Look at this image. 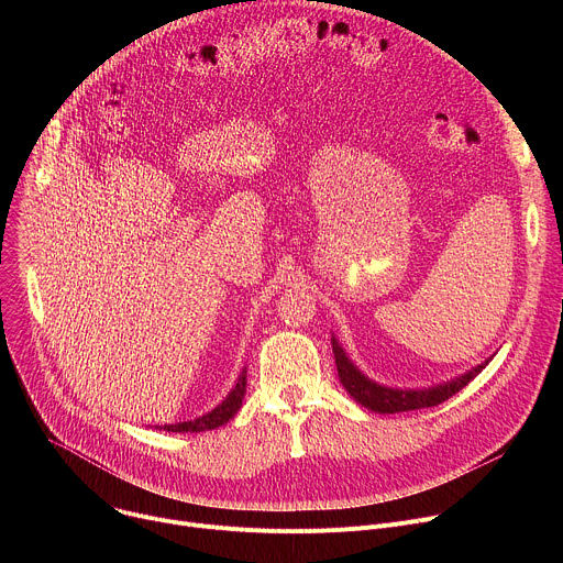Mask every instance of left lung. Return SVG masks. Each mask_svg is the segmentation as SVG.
Listing matches in <instances>:
<instances>
[{
  "instance_id": "obj_1",
  "label": "left lung",
  "mask_w": 563,
  "mask_h": 563,
  "mask_svg": "<svg viewBox=\"0 0 563 563\" xmlns=\"http://www.w3.org/2000/svg\"><path fill=\"white\" fill-rule=\"evenodd\" d=\"M332 350H334V358H336L339 378H341L343 387L347 389V394L356 400V404H361L363 408L378 412V415H396V412H410V410L439 406L450 396H454L459 389H463L476 374H481V369L488 365V361L481 363V365L472 367L470 372H465L463 376L448 380L443 385H437V387L396 389V387L378 385V383L369 380L365 374H361L358 367L347 358L343 347L336 343V339H332Z\"/></svg>"
}]
</instances>
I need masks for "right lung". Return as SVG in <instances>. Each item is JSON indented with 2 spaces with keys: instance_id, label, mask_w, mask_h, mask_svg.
Listing matches in <instances>:
<instances>
[{
  "instance_id": "right-lung-1",
  "label": "right lung",
  "mask_w": 563,
  "mask_h": 563,
  "mask_svg": "<svg viewBox=\"0 0 563 563\" xmlns=\"http://www.w3.org/2000/svg\"><path fill=\"white\" fill-rule=\"evenodd\" d=\"M247 391V369H243V374L238 376L235 387L227 394V398L218 408H213L209 415H202L194 421H183V423H169L163 426L159 430H167V432H207V430H216L220 426H224L229 419H233V415L243 406V398Z\"/></svg>"
}]
</instances>
